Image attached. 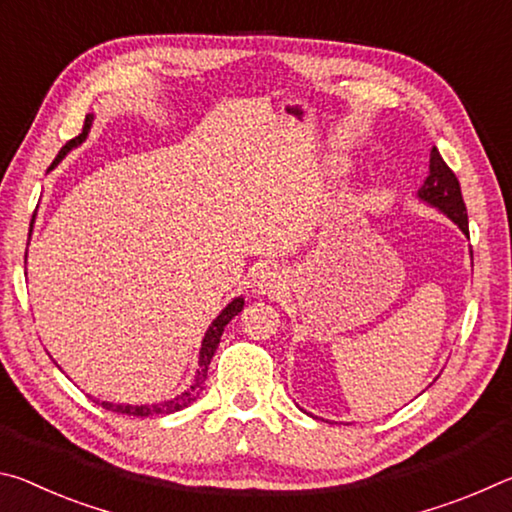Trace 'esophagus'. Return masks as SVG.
Returning <instances> with one entry per match:
<instances>
[{"label": "esophagus", "instance_id": "obj_1", "mask_svg": "<svg viewBox=\"0 0 512 512\" xmlns=\"http://www.w3.org/2000/svg\"><path fill=\"white\" fill-rule=\"evenodd\" d=\"M282 284H284V277H282L280 268L273 264H264L255 273L253 291L257 293V296H271V293H277L282 289Z\"/></svg>", "mask_w": 512, "mask_h": 512}]
</instances>
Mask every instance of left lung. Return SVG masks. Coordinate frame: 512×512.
I'll list each match as a JSON object with an SVG mask.
<instances>
[{
	"mask_svg": "<svg viewBox=\"0 0 512 512\" xmlns=\"http://www.w3.org/2000/svg\"><path fill=\"white\" fill-rule=\"evenodd\" d=\"M418 198L422 203L436 207L438 212H443L447 219H452L458 228H461L465 237L470 235V230H467V210L463 203L461 185H458L454 171L447 167L443 158H440L436 146L431 149L429 176L424 178V185L418 189Z\"/></svg>",
	"mask_w": 512,
	"mask_h": 512,
	"instance_id": "left-lung-1",
	"label": "left lung"
}]
</instances>
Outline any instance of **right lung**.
<instances>
[{
	"mask_svg": "<svg viewBox=\"0 0 512 512\" xmlns=\"http://www.w3.org/2000/svg\"><path fill=\"white\" fill-rule=\"evenodd\" d=\"M92 121H94V115H88L85 117V124H83V133L79 137H74V140H69L63 149L58 151L56 160L51 162L49 171L56 167V164L65 158V155L76 149V146H81L85 140H88V133L92 128ZM244 309V298L237 296L232 298V302H228V307H225L219 316H216L212 320V325L207 327V332L203 336V343H201V352H198V368H196V375H194V381L192 386L187 388V391H183L176 397H171V400H164V402H155V404H115V402H99L103 409L108 411H115V413H124V415H137V418H151V415H169V413H176L180 409H185V406L194 404L198 400V395L203 393L205 388V379H207V368H210V361L214 357L216 348H219L221 343V334L225 325L230 323L232 318H235L239 311Z\"/></svg>",
	"mask_w": 512,
	"mask_h": 512,
	"instance_id": "1",
	"label": "right lung"
}]
</instances>
